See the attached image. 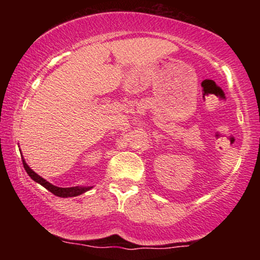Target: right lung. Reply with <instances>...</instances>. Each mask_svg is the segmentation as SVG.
<instances>
[{
  "label": "right lung",
  "mask_w": 260,
  "mask_h": 260,
  "mask_svg": "<svg viewBox=\"0 0 260 260\" xmlns=\"http://www.w3.org/2000/svg\"><path fill=\"white\" fill-rule=\"evenodd\" d=\"M23 166H24L26 174H28L30 177L34 180L35 182H38L39 184H41V186L46 188L47 190H50V192L52 193V194L57 196V197H61V198H68V197H77L79 194H82V193L86 192V190L90 189L91 187H70V188H61V187H56L53 186V184L50 183V182H47L46 180H44L43 177H40L38 174H35L32 170L29 168L28 165H26L25 160L23 159Z\"/></svg>",
  "instance_id": "obj_1"
}]
</instances>
